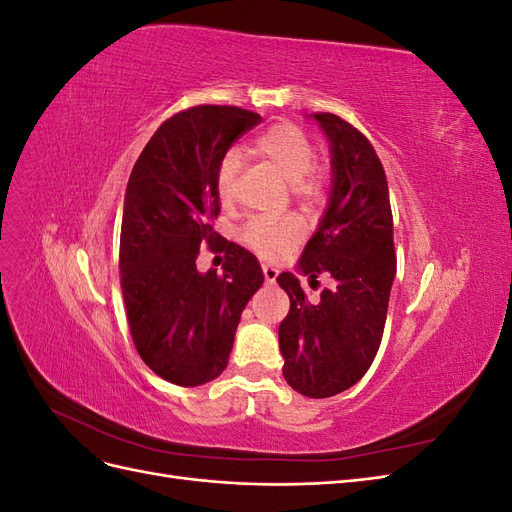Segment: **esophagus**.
<instances>
[{"label":"esophagus","instance_id":"34e87169","mask_svg":"<svg viewBox=\"0 0 512 512\" xmlns=\"http://www.w3.org/2000/svg\"><path fill=\"white\" fill-rule=\"evenodd\" d=\"M262 273H265L267 284H273L277 280V275H280V271H277L273 265H262Z\"/></svg>","mask_w":512,"mask_h":512}]
</instances>
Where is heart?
<instances>
[{
	"mask_svg": "<svg viewBox=\"0 0 512 512\" xmlns=\"http://www.w3.org/2000/svg\"><path fill=\"white\" fill-rule=\"evenodd\" d=\"M314 143L307 132L294 123H275L252 143V153L273 168L297 196H309L318 190V177L312 173ZM239 156L228 153L218 170V198L228 205L235 198ZM301 230L294 222L254 220L243 228V243L262 258L280 260L299 241Z\"/></svg>",
	"mask_w": 512,
	"mask_h": 512,
	"instance_id": "heart-1",
	"label": "heart"
}]
</instances>
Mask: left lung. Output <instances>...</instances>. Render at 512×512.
Here are the masks:
<instances>
[{"instance_id": "1", "label": "left lung", "mask_w": 512, "mask_h": 512, "mask_svg": "<svg viewBox=\"0 0 512 512\" xmlns=\"http://www.w3.org/2000/svg\"><path fill=\"white\" fill-rule=\"evenodd\" d=\"M309 117L329 141L331 192L297 271L309 282L329 273L335 286L309 303L297 275H277L290 297L280 350L286 382L322 399L350 389L374 363L397 267L389 185L376 149L342 117Z\"/></svg>"}]
</instances>
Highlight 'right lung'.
Listing matches in <instances>:
<instances>
[{
    "label": "right lung",
    "instance_id": "add662e5",
    "mask_svg": "<svg viewBox=\"0 0 512 512\" xmlns=\"http://www.w3.org/2000/svg\"><path fill=\"white\" fill-rule=\"evenodd\" d=\"M260 115L194 106L164 121L138 156L126 188L119 241L121 292L134 346L149 369L200 386L228 365L241 312L265 282L260 262L224 243V273H200V247L220 245L218 170Z\"/></svg>",
    "mask_w": 512,
    "mask_h": 512
}]
</instances>
